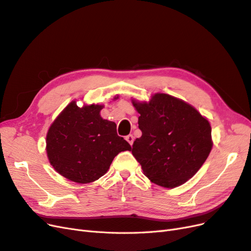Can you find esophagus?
<instances>
[{
    "instance_id": "obj_1",
    "label": "esophagus",
    "mask_w": 251,
    "mask_h": 251,
    "mask_svg": "<svg viewBox=\"0 0 251 251\" xmlns=\"http://www.w3.org/2000/svg\"><path fill=\"white\" fill-rule=\"evenodd\" d=\"M126 140L128 142V143H130L131 144V146H132V144H133V142H134V136L133 135H127V136H126Z\"/></svg>"
}]
</instances>
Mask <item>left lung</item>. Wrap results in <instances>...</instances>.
<instances>
[{
  "label": "left lung",
  "mask_w": 251,
  "mask_h": 251,
  "mask_svg": "<svg viewBox=\"0 0 251 251\" xmlns=\"http://www.w3.org/2000/svg\"><path fill=\"white\" fill-rule=\"evenodd\" d=\"M140 114L142 132L131 149L154 183L173 188L183 184L200 170L211 148V127L191 104L164 93L149 102L132 100Z\"/></svg>",
  "instance_id": "obj_1"
}]
</instances>
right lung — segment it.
<instances>
[{"label": "right lung", "instance_id": "add662e5", "mask_svg": "<svg viewBox=\"0 0 251 251\" xmlns=\"http://www.w3.org/2000/svg\"><path fill=\"white\" fill-rule=\"evenodd\" d=\"M117 97H115V100ZM101 104L72 101L47 133V156L54 170L77 183H90L108 172L113 159L131 146L117 135L116 124L100 116Z\"/></svg>", "mask_w": 251, "mask_h": 251}]
</instances>
